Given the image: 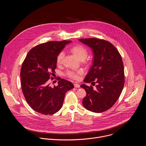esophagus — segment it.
Here are the masks:
<instances>
[{
	"label": "esophagus",
	"mask_w": 146,
	"mask_h": 146,
	"mask_svg": "<svg viewBox=\"0 0 146 146\" xmlns=\"http://www.w3.org/2000/svg\"><path fill=\"white\" fill-rule=\"evenodd\" d=\"M74 86L75 88H80V85L78 84H76H76H74Z\"/></svg>",
	"instance_id": "esophagus-1"
}]
</instances>
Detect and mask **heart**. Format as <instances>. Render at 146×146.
I'll return each mask as SVG.
<instances>
[{
	"label": "heart",
	"mask_w": 146,
	"mask_h": 146,
	"mask_svg": "<svg viewBox=\"0 0 146 146\" xmlns=\"http://www.w3.org/2000/svg\"><path fill=\"white\" fill-rule=\"evenodd\" d=\"M70 51L80 60H84L87 57L88 54L87 49L81 45H76L73 46L71 48ZM64 56V52H60L58 54L56 57V64L58 65H60L62 64ZM81 73V70H78L76 72L69 71L67 72V74L69 77L76 79L78 78V74H80Z\"/></svg>",
	"instance_id": "b5f03b06"
}]
</instances>
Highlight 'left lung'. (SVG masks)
I'll use <instances>...</instances> for the list:
<instances>
[{
    "mask_svg": "<svg viewBox=\"0 0 146 146\" xmlns=\"http://www.w3.org/2000/svg\"><path fill=\"white\" fill-rule=\"evenodd\" d=\"M94 53L93 64L84 80L90 83L96 81L95 89L82 84L87 93L82 100L84 107L94 113H102L111 108L118 100L125 82L123 62L117 49L110 42L96 38H80ZM92 82H91V84Z\"/></svg>",
    "mask_w": 146,
    "mask_h": 146,
    "instance_id": "left-lung-1",
    "label": "left lung"
}]
</instances>
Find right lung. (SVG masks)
I'll return each instance as SVG.
<instances>
[{
    "instance_id": "obj_1",
    "label": "right lung",
    "mask_w": 146,
    "mask_h": 146,
    "mask_svg": "<svg viewBox=\"0 0 146 146\" xmlns=\"http://www.w3.org/2000/svg\"><path fill=\"white\" fill-rule=\"evenodd\" d=\"M69 40L51 41L32 48L24 60L21 70V82L24 97L36 112L51 115L62 107L66 92L73 88L72 83L59 78L58 85L48 84L56 68V57ZM51 78L52 77H51Z\"/></svg>"
}]
</instances>
